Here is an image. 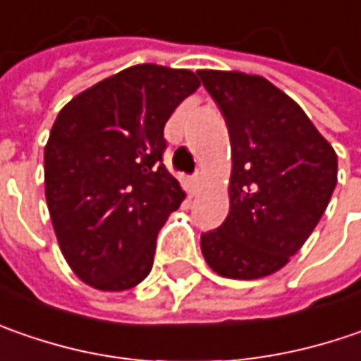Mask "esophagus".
Returning <instances> with one entry per match:
<instances>
[{
	"label": "esophagus",
	"mask_w": 361,
	"mask_h": 361,
	"mask_svg": "<svg viewBox=\"0 0 361 361\" xmlns=\"http://www.w3.org/2000/svg\"><path fill=\"white\" fill-rule=\"evenodd\" d=\"M200 183H202L200 176H194V178L190 180V194H192V196H194V194H197V190H200Z\"/></svg>",
	"instance_id": "34e87169"
}]
</instances>
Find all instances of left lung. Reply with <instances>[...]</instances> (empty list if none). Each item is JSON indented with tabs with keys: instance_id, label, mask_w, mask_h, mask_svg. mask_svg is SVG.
<instances>
[{
	"instance_id": "left-lung-1",
	"label": "left lung",
	"mask_w": 361,
	"mask_h": 361,
	"mask_svg": "<svg viewBox=\"0 0 361 361\" xmlns=\"http://www.w3.org/2000/svg\"><path fill=\"white\" fill-rule=\"evenodd\" d=\"M232 149L224 224L202 234L214 273L252 281L281 271L315 230L337 183V155L305 111L259 74L197 71Z\"/></svg>"
}]
</instances>
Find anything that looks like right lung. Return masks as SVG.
I'll use <instances>...</instances> for the list:
<instances>
[{
  "label": "right lung",
  "mask_w": 361,
  "mask_h": 361,
  "mask_svg": "<svg viewBox=\"0 0 361 361\" xmlns=\"http://www.w3.org/2000/svg\"><path fill=\"white\" fill-rule=\"evenodd\" d=\"M197 87L196 72L137 64L58 113L44 192L58 246L82 283L117 293L151 273L157 232L185 197L161 159L164 127Z\"/></svg>",
  "instance_id": "right-lung-1"
}]
</instances>
